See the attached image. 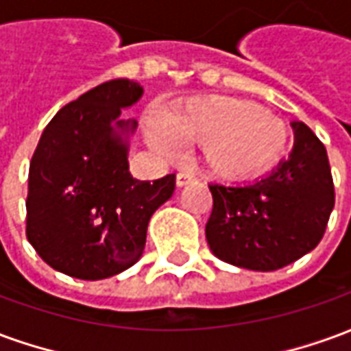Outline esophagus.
<instances>
[{
    "label": "esophagus",
    "instance_id": "34e87169",
    "mask_svg": "<svg viewBox=\"0 0 351 351\" xmlns=\"http://www.w3.org/2000/svg\"><path fill=\"white\" fill-rule=\"evenodd\" d=\"M193 182V175L191 173H178L176 175V186L178 188H182V186H186V184Z\"/></svg>",
    "mask_w": 351,
    "mask_h": 351
}]
</instances>
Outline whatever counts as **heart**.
<instances>
[{
	"instance_id": "obj_1",
	"label": "heart",
	"mask_w": 351,
	"mask_h": 351,
	"mask_svg": "<svg viewBox=\"0 0 351 351\" xmlns=\"http://www.w3.org/2000/svg\"><path fill=\"white\" fill-rule=\"evenodd\" d=\"M203 145V163L218 178L248 180L282 158L289 131L256 103L235 97H195L173 108L161 122L146 123V138L161 154L176 150V138Z\"/></svg>"
}]
</instances>
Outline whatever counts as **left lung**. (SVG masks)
Here are the masks:
<instances>
[{"instance_id":"1","label":"left lung","mask_w":351,"mask_h":351,"mask_svg":"<svg viewBox=\"0 0 351 351\" xmlns=\"http://www.w3.org/2000/svg\"><path fill=\"white\" fill-rule=\"evenodd\" d=\"M293 150L250 184H210L206 243L218 259L248 271H276L316 248L335 206L327 150L293 120Z\"/></svg>"}]
</instances>
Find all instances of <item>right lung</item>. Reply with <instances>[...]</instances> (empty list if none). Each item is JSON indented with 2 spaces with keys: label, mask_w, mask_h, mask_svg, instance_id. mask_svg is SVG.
<instances>
[{
  "label": "right lung",
  "mask_w": 351,
  "mask_h": 351,
  "mask_svg": "<svg viewBox=\"0 0 351 351\" xmlns=\"http://www.w3.org/2000/svg\"><path fill=\"white\" fill-rule=\"evenodd\" d=\"M143 86L114 79L65 105L43 131L29 163L26 235L52 269L80 280L120 274L143 256L152 214L175 191V175L130 173L135 120L120 118Z\"/></svg>",
  "instance_id": "add662e5"
}]
</instances>
